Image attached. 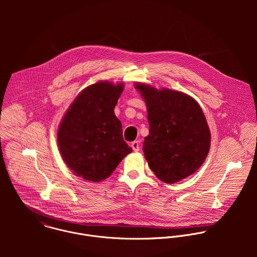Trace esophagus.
Here are the masks:
<instances>
[{
    "mask_svg": "<svg viewBox=\"0 0 257 257\" xmlns=\"http://www.w3.org/2000/svg\"><path fill=\"white\" fill-rule=\"evenodd\" d=\"M131 147H132V148H133L135 151H140V142H138V141L133 142L132 145H131Z\"/></svg>",
    "mask_w": 257,
    "mask_h": 257,
    "instance_id": "esophagus-1",
    "label": "esophagus"
}]
</instances>
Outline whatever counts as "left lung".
Instances as JSON below:
<instances>
[{"mask_svg": "<svg viewBox=\"0 0 257 257\" xmlns=\"http://www.w3.org/2000/svg\"><path fill=\"white\" fill-rule=\"evenodd\" d=\"M146 101L149 135L144 152L156 177L173 184L196 172L211 146V133L199 104L182 92L138 83Z\"/></svg>", "mask_w": 257, "mask_h": 257, "instance_id": "obj_1", "label": "left lung"}]
</instances>
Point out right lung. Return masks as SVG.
I'll return each mask as SVG.
<instances>
[{
  "mask_svg": "<svg viewBox=\"0 0 257 257\" xmlns=\"http://www.w3.org/2000/svg\"><path fill=\"white\" fill-rule=\"evenodd\" d=\"M122 90V83L90 85L63 116L57 143L63 160L76 176L100 182L133 151L123 141L121 122L113 111Z\"/></svg>",
  "mask_w": 257,
  "mask_h": 257,
  "instance_id": "right-lung-1",
  "label": "right lung"
}]
</instances>
